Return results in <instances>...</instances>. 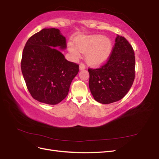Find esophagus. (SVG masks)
I'll return each instance as SVG.
<instances>
[{
    "mask_svg": "<svg viewBox=\"0 0 159 159\" xmlns=\"http://www.w3.org/2000/svg\"><path fill=\"white\" fill-rule=\"evenodd\" d=\"M79 68H80V70H84L85 69V66L83 64H80Z\"/></svg>",
    "mask_w": 159,
    "mask_h": 159,
    "instance_id": "obj_1",
    "label": "esophagus"
}]
</instances>
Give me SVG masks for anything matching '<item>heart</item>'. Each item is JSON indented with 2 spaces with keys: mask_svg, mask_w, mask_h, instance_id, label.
I'll return each instance as SVG.
<instances>
[{
  "mask_svg": "<svg viewBox=\"0 0 159 159\" xmlns=\"http://www.w3.org/2000/svg\"><path fill=\"white\" fill-rule=\"evenodd\" d=\"M75 44L70 42L68 50L75 58L85 54V61L88 65L98 67L103 64L111 54L112 42L110 38L102 35L81 36L75 39Z\"/></svg>",
  "mask_w": 159,
  "mask_h": 159,
  "instance_id": "heart-1",
  "label": "heart"
}]
</instances>
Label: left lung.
<instances>
[{
  "label": "left lung",
  "instance_id": "obj_1",
  "mask_svg": "<svg viewBox=\"0 0 159 159\" xmlns=\"http://www.w3.org/2000/svg\"><path fill=\"white\" fill-rule=\"evenodd\" d=\"M134 68L132 46L124 37L117 35L107 63L100 68L88 70L89 87L95 100L109 104L123 98L133 85Z\"/></svg>",
  "mask_w": 159,
  "mask_h": 159
}]
</instances>
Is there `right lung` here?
Segmentation results:
<instances>
[{
	"label": "right lung",
	"mask_w": 159,
	"mask_h": 159,
	"mask_svg": "<svg viewBox=\"0 0 159 159\" xmlns=\"http://www.w3.org/2000/svg\"><path fill=\"white\" fill-rule=\"evenodd\" d=\"M61 50L66 39L57 28H44L28 40L23 50L21 70L27 88L38 102L56 105L68 94L79 66L67 60Z\"/></svg>",
	"instance_id": "right-lung-1"
}]
</instances>
